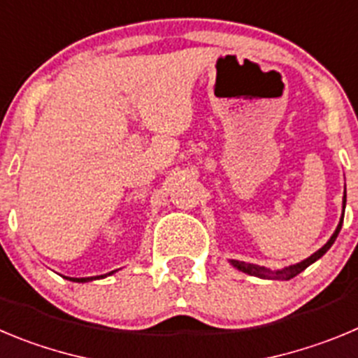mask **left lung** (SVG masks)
I'll return each instance as SVG.
<instances>
[{"label": "left lung", "mask_w": 358, "mask_h": 358, "mask_svg": "<svg viewBox=\"0 0 358 358\" xmlns=\"http://www.w3.org/2000/svg\"><path fill=\"white\" fill-rule=\"evenodd\" d=\"M344 208H346V188H344L343 216H344ZM343 216H341L339 225H337V229H336V231H334V234L330 236L329 241H327V243H324L323 247L320 248V250L314 252V254L310 255V257L303 259V261L296 262V264H291V266L282 268V270H268V268H264V266H257V264H250V262H243V261H236V259H229V262H231V264L236 268V270L243 271V273H248V275H254V277L268 278V280H289V278L296 277L298 273H301V271L306 270L307 266H310L313 262H316L317 259L323 257V255L327 254V252H329V248L332 247L334 241H336V238H337V236H339L341 227H343Z\"/></svg>", "instance_id": "left-lung-1"}]
</instances>
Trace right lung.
<instances>
[{
    "mask_svg": "<svg viewBox=\"0 0 358 358\" xmlns=\"http://www.w3.org/2000/svg\"><path fill=\"white\" fill-rule=\"evenodd\" d=\"M115 271H117V270L110 271V273H106V275H97V277H81V278H74V277H65V278H69V280H72V282H92V280H99V278H104V277H108V275H113Z\"/></svg>",
    "mask_w": 358,
    "mask_h": 358,
    "instance_id": "1",
    "label": "right lung"
}]
</instances>
